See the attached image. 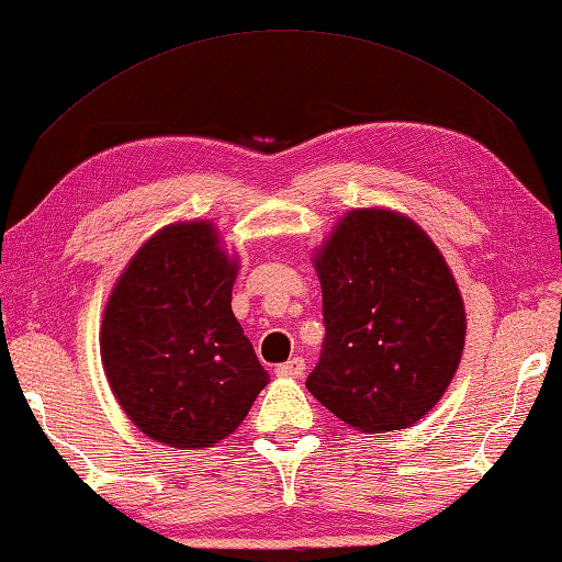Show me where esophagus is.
<instances>
[{"mask_svg": "<svg viewBox=\"0 0 562 562\" xmlns=\"http://www.w3.org/2000/svg\"><path fill=\"white\" fill-rule=\"evenodd\" d=\"M303 371H306V361L301 356H293L286 363L276 366V375H281V379H299Z\"/></svg>", "mask_w": 562, "mask_h": 562, "instance_id": "esophagus-1", "label": "esophagus"}]
</instances>
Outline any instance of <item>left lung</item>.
<instances>
[{"label": "left lung", "instance_id": "1", "mask_svg": "<svg viewBox=\"0 0 562 562\" xmlns=\"http://www.w3.org/2000/svg\"><path fill=\"white\" fill-rule=\"evenodd\" d=\"M326 338L314 398L366 434L436 406L461 363L465 308L436 244L408 216L353 209L314 254Z\"/></svg>", "mask_w": 562, "mask_h": 562}]
</instances>
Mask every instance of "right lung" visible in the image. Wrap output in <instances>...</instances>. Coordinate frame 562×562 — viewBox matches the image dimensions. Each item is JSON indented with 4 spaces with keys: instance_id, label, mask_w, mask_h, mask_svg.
<instances>
[{
    "instance_id": "add662e5",
    "label": "right lung",
    "mask_w": 562,
    "mask_h": 562,
    "mask_svg": "<svg viewBox=\"0 0 562 562\" xmlns=\"http://www.w3.org/2000/svg\"><path fill=\"white\" fill-rule=\"evenodd\" d=\"M236 271L209 221H183L134 254L109 296L101 363L119 406L156 443H218L269 383L232 311Z\"/></svg>"
}]
</instances>
